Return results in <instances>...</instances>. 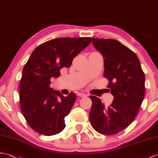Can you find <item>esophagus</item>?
Segmentation results:
<instances>
[{
  "label": "esophagus",
  "mask_w": 158,
  "mask_h": 158,
  "mask_svg": "<svg viewBox=\"0 0 158 158\" xmlns=\"http://www.w3.org/2000/svg\"><path fill=\"white\" fill-rule=\"evenodd\" d=\"M77 95L79 96L80 97H82V98H85V97H87V95L85 94L84 93H82V92H79L77 94Z\"/></svg>",
  "instance_id": "obj_1"
}]
</instances>
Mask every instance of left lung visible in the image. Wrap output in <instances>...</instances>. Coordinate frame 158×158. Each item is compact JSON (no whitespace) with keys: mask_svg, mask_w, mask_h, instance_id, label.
Instances as JSON below:
<instances>
[{"mask_svg":"<svg viewBox=\"0 0 158 158\" xmlns=\"http://www.w3.org/2000/svg\"><path fill=\"white\" fill-rule=\"evenodd\" d=\"M92 44L104 58V75L114 100L106 108L100 99L90 96V123L99 133L115 135L130 125L137 114L144 98L145 75L137 55L120 42L93 38Z\"/></svg>","mask_w":158,"mask_h":158,"instance_id":"8db88e82","label":"left lung"}]
</instances>
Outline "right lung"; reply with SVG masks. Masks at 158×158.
Here are the masks:
<instances>
[{"label":"right lung","mask_w":158,"mask_h":158,"mask_svg":"<svg viewBox=\"0 0 158 158\" xmlns=\"http://www.w3.org/2000/svg\"><path fill=\"white\" fill-rule=\"evenodd\" d=\"M91 38H59L47 41L33 51L25 64L19 86L23 116L32 129L51 136L63 130L67 116L77 96L64 97L50 87V79L58 77L62 68L71 67L73 58L89 45Z\"/></svg>","instance_id":"add662e5"}]
</instances>
